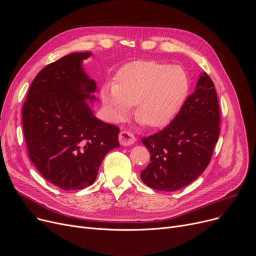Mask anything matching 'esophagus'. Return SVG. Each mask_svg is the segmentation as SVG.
I'll use <instances>...</instances> for the list:
<instances>
[{
  "label": "esophagus",
  "instance_id": "esophagus-1",
  "mask_svg": "<svg viewBox=\"0 0 256 256\" xmlns=\"http://www.w3.org/2000/svg\"><path fill=\"white\" fill-rule=\"evenodd\" d=\"M135 141H136V137L134 136L132 132H126V130L120 132V134H119V142H120L121 145L128 146V145H132Z\"/></svg>",
  "mask_w": 256,
  "mask_h": 256
}]
</instances>
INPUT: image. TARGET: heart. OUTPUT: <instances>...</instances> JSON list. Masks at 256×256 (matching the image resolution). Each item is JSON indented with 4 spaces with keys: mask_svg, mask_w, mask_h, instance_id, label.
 Masks as SVG:
<instances>
[{
    "mask_svg": "<svg viewBox=\"0 0 256 256\" xmlns=\"http://www.w3.org/2000/svg\"><path fill=\"white\" fill-rule=\"evenodd\" d=\"M190 89V80L180 66L160 62H136L124 66L116 84L102 91L104 109L113 121L135 113L140 122L152 128L168 124L180 112Z\"/></svg>",
    "mask_w": 256,
    "mask_h": 256,
    "instance_id": "heart-1",
    "label": "heart"
}]
</instances>
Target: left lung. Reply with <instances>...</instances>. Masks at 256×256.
Returning <instances> with one entry per match:
<instances>
[{
    "label": "left lung",
    "instance_id": "1",
    "mask_svg": "<svg viewBox=\"0 0 256 256\" xmlns=\"http://www.w3.org/2000/svg\"><path fill=\"white\" fill-rule=\"evenodd\" d=\"M216 89L206 72L194 92L162 130L142 139L150 162L141 171L142 182L152 189L172 192L194 182L210 162L220 134Z\"/></svg>",
    "mask_w": 256,
    "mask_h": 256
}]
</instances>
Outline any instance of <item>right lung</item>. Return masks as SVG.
I'll use <instances>...</instances> for the list:
<instances>
[{
	"label": "right lung",
	"instance_id": "obj_1",
	"mask_svg": "<svg viewBox=\"0 0 256 256\" xmlns=\"http://www.w3.org/2000/svg\"><path fill=\"white\" fill-rule=\"evenodd\" d=\"M72 52L46 65L33 80L22 106L24 136L39 173L65 191L91 186L104 156L119 146V128L93 115L96 80Z\"/></svg>",
	"mask_w": 256,
	"mask_h": 256
}]
</instances>
